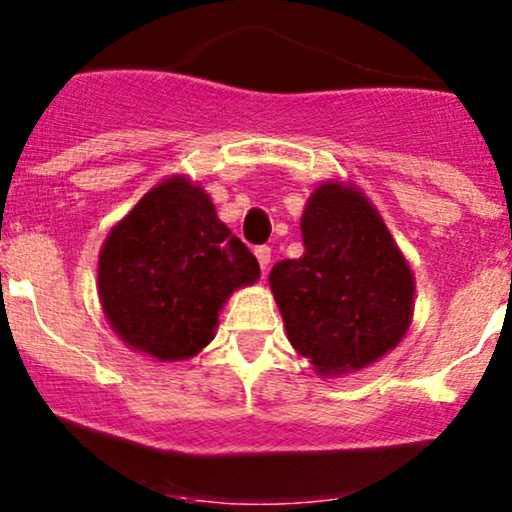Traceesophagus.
Segmentation results:
<instances>
[{
	"instance_id": "34e87169",
	"label": "esophagus",
	"mask_w": 512,
	"mask_h": 512,
	"mask_svg": "<svg viewBox=\"0 0 512 512\" xmlns=\"http://www.w3.org/2000/svg\"><path fill=\"white\" fill-rule=\"evenodd\" d=\"M255 257L260 260V267H262V274H264V272H267L269 262H272V248H269V245H257Z\"/></svg>"
}]
</instances>
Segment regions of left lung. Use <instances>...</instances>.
Instances as JSON below:
<instances>
[{
  "label": "left lung",
  "mask_w": 512,
  "mask_h": 512,
  "mask_svg": "<svg viewBox=\"0 0 512 512\" xmlns=\"http://www.w3.org/2000/svg\"><path fill=\"white\" fill-rule=\"evenodd\" d=\"M301 231L303 257L269 274L289 342L322 375L366 368L409 330V264L368 199L339 182L313 192Z\"/></svg>",
  "instance_id": "8db88e82"
}]
</instances>
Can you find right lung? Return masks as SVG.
Returning <instances> with one entry per match:
<instances>
[{
  "label": "right lung",
  "mask_w": 512,
  "mask_h": 512,
  "mask_svg": "<svg viewBox=\"0 0 512 512\" xmlns=\"http://www.w3.org/2000/svg\"><path fill=\"white\" fill-rule=\"evenodd\" d=\"M260 279L202 187L170 178L110 231L98 293L113 330L158 361L195 356L214 337L223 301Z\"/></svg>",
  "instance_id": "add662e5"
}]
</instances>
